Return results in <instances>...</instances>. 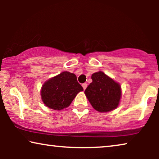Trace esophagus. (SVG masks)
Instances as JSON below:
<instances>
[{
  "mask_svg": "<svg viewBox=\"0 0 159 159\" xmlns=\"http://www.w3.org/2000/svg\"><path fill=\"white\" fill-rule=\"evenodd\" d=\"M82 88H83L84 90H85L86 88H87V86H88V84H87V83H83V84H82Z\"/></svg>",
  "mask_w": 159,
  "mask_h": 159,
  "instance_id": "34e87169",
  "label": "esophagus"
}]
</instances>
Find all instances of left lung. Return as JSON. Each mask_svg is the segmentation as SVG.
<instances>
[{"label": "left lung", "instance_id": "left-lung-1", "mask_svg": "<svg viewBox=\"0 0 159 159\" xmlns=\"http://www.w3.org/2000/svg\"><path fill=\"white\" fill-rule=\"evenodd\" d=\"M91 78L84 93L93 107L100 112L115 109L121 98L120 85L102 71L93 74Z\"/></svg>", "mask_w": 159, "mask_h": 159}]
</instances>
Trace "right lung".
Masks as SVG:
<instances>
[{"mask_svg": "<svg viewBox=\"0 0 159 159\" xmlns=\"http://www.w3.org/2000/svg\"><path fill=\"white\" fill-rule=\"evenodd\" d=\"M82 90L75 74L64 71L45 82L41 89V97L48 108L61 110L68 107L77 93Z\"/></svg>", "mask_w": 159, "mask_h": 159, "instance_id": "obj_1", "label": "right lung"}]
</instances>
